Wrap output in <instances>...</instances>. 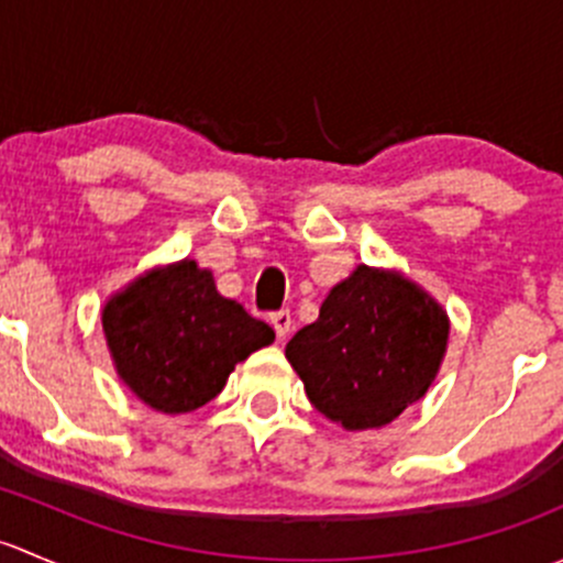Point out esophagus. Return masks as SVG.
Returning a JSON list of instances; mask_svg holds the SVG:
<instances>
[{
  "label": "esophagus",
  "instance_id": "34e87169",
  "mask_svg": "<svg viewBox=\"0 0 563 563\" xmlns=\"http://www.w3.org/2000/svg\"><path fill=\"white\" fill-rule=\"evenodd\" d=\"M269 321H272V327H275L277 338H280V340H286L288 332H291V329H294L291 313H288V310H277V313L269 316Z\"/></svg>",
  "mask_w": 563,
  "mask_h": 563
}]
</instances>
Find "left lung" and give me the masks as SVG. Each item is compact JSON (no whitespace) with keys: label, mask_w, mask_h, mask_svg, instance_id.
I'll return each instance as SVG.
<instances>
[{"label":"left lung","mask_w":563,"mask_h":563,"mask_svg":"<svg viewBox=\"0 0 563 563\" xmlns=\"http://www.w3.org/2000/svg\"><path fill=\"white\" fill-rule=\"evenodd\" d=\"M450 343V316L397 269L360 264L299 329L286 360L310 402L343 430L395 422L435 382Z\"/></svg>","instance_id":"obj_1"}]
</instances>
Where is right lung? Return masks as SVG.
Instances as JSON below:
<instances>
[{"label": "right lung", "instance_id": "right-lung-1", "mask_svg": "<svg viewBox=\"0 0 563 563\" xmlns=\"http://www.w3.org/2000/svg\"><path fill=\"white\" fill-rule=\"evenodd\" d=\"M100 321L124 387L172 417L218 397L234 367L275 340L192 258L152 266L113 291Z\"/></svg>", "mask_w": 563, "mask_h": 563}]
</instances>
